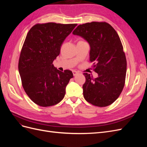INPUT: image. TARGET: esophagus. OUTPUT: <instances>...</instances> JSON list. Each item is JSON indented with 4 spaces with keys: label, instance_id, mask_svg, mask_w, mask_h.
Returning <instances> with one entry per match:
<instances>
[{
    "label": "esophagus",
    "instance_id": "esophagus-1",
    "mask_svg": "<svg viewBox=\"0 0 147 147\" xmlns=\"http://www.w3.org/2000/svg\"><path fill=\"white\" fill-rule=\"evenodd\" d=\"M72 73H73L74 76H75V75L78 74V72H77V71H75V70H73L72 71Z\"/></svg>",
    "mask_w": 147,
    "mask_h": 147
}]
</instances>
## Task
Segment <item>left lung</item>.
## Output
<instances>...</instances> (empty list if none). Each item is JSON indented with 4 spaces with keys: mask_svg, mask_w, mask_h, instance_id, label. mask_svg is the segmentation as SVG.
I'll list each match as a JSON object with an SVG mask.
<instances>
[{
    "mask_svg": "<svg viewBox=\"0 0 147 147\" xmlns=\"http://www.w3.org/2000/svg\"><path fill=\"white\" fill-rule=\"evenodd\" d=\"M72 34L90 45V61L98 77L84 73L83 96L93 105H110L121 94L125 83L127 62L119 35L106 22H91L77 26Z\"/></svg>",
    "mask_w": 147,
    "mask_h": 147,
    "instance_id": "obj_1",
    "label": "left lung"
}]
</instances>
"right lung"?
Listing matches in <instances>:
<instances>
[{
    "mask_svg": "<svg viewBox=\"0 0 147 147\" xmlns=\"http://www.w3.org/2000/svg\"><path fill=\"white\" fill-rule=\"evenodd\" d=\"M77 24H37L29 30L22 47L18 70L26 93L35 104L50 107L63 99L72 71L57 70L53 62Z\"/></svg>",
    "mask_w": 147,
    "mask_h": 147,
    "instance_id": "1",
    "label": "right lung"
}]
</instances>
